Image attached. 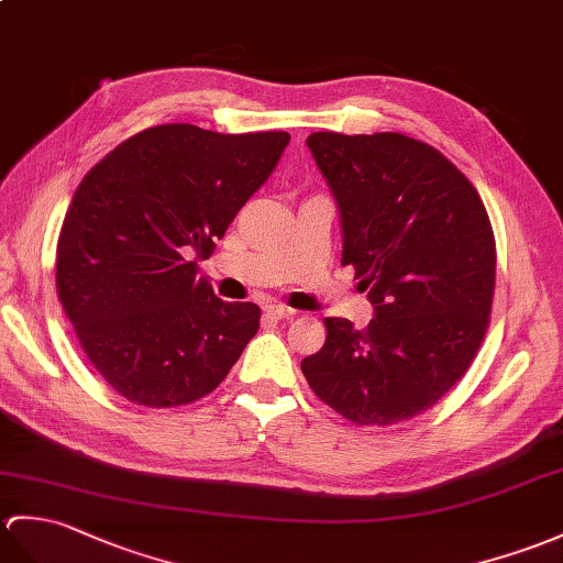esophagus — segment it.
I'll use <instances>...</instances> for the list:
<instances>
[{
    "mask_svg": "<svg viewBox=\"0 0 563 563\" xmlns=\"http://www.w3.org/2000/svg\"><path fill=\"white\" fill-rule=\"evenodd\" d=\"M264 313H266V317L268 319H290L292 317V309L290 307H285V305H268L266 309H264Z\"/></svg>",
    "mask_w": 563,
    "mask_h": 563,
    "instance_id": "obj_1",
    "label": "esophagus"
}]
</instances>
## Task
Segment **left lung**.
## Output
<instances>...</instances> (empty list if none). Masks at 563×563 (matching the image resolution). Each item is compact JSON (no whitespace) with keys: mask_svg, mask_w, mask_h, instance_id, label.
Masks as SVG:
<instances>
[{"mask_svg":"<svg viewBox=\"0 0 563 563\" xmlns=\"http://www.w3.org/2000/svg\"><path fill=\"white\" fill-rule=\"evenodd\" d=\"M341 213L343 266L374 319H323L325 343L302 374L352 424L386 427L429 410L485 341L494 232L477 189L429 143L396 132L307 139Z\"/></svg>","mask_w":563,"mask_h":563,"instance_id":"8db88e82","label":"left lung"}]
</instances>
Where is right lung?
<instances>
[{
  "mask_svg": "<svg viewBox=\"0 0 563 563\" xmlns=\"http://www.w3.org/2000/svg\"><path fill=\"white\" fill-rule=\"evenodd\" d=\"M287 143V132L161 124L78 185L57 242V295L86 357L126 400H199L256 335L261 309L222 302L196 271Z\"/></svg>",
  "mask_w": 563,
  "mask_h": 563,
  "instance_id": "add662e5",
  "label": "right lung"
}]
</instances>
